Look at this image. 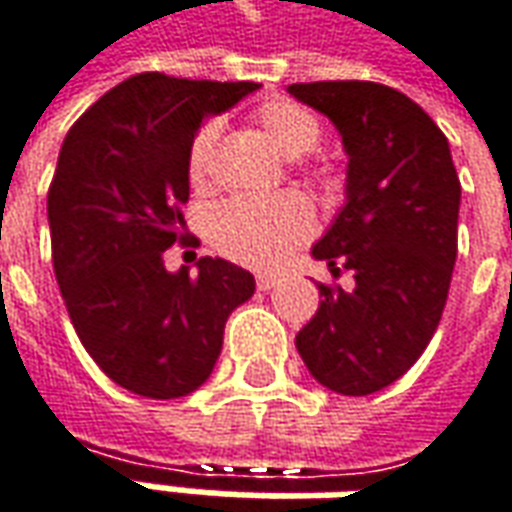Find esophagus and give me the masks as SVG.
Returning a JSON list of instances; mask_svg holds the SVG:
<instances>
[{
	"mask_svg": "<svg viewBox=\"0 0 512 512\" xmlns=\"http://www.w3.org/2000/svg\"><path fill=\"white\" fill-rule=\"evenodd\" d=\"M277 283H280V277H277V274H266V272L257 274V289L260 291H272Z\"/></svg>",
	"mask_w": 512,
	"mask_h": 512,
	"instance_id": "34e87169",
	"label": "esophagus"
}]
</instances>
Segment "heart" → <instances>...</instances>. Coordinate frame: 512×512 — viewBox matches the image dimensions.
<instances>
[{"mask_svg":"<svg viewBox=\"0 0 512 512\" xmlns=\"http://www.w3.org/2000/svg\"><path fill=\"white\" fill-rule=\"evenodd\" d=\"M255 127L283 158H303L320 144V121L306 107L272 98L255 110ZM218 124H203L186 150V178L195 189H206L212 178V155ZM314 232V206L300 192L272 198H232L212 212L209 238L215 249L235 263L269 269L294 252Z\"/></svg>","mask_w":512,"mask_h":512,"instance_id":"heart-1","label":"heart"}]
</instances>
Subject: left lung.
<instances>
[{"label": "left lung", "mask_w": 512, "mask_h": 512, "mask_svg": "<svg viewBox=\"0 0 512 512\" xmlns=\"http://www.w3.org/2000/svg\"><path fill=\"white\" fill-rule=\"evenodd\" d=\"M337 127L348 155L345 203L311 246L354 289H320L297 334L309 374L343 397L397 382L431 343L456 263L462 186L448 138L416 101L374 81L289 84Z\"/></svg>", "instance_id": "8db88e82"}]
</instances>
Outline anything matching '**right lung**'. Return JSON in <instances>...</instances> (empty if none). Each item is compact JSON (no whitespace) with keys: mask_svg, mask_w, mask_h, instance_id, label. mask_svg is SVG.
I'll list each match as a JSON object with an SVG mask.
<instances>
[{"mask_svg":"<svg viewBox=\"0 0 512 512\" xmlns=\"http://www.w3.org/2000/svg\"><path fill=\"white\" fill-rule=\"evenodd\" d=\"M260 90L255 81L138 73L81 115L47 192L53 269L81 345L115 385L178 399L209 379L229 314L255 277L223 257L167 272L184 240L186 150L209 115Z\"/></svg>","mask_w":512,"mask_h":512,"instance_id":"1","label":"right lung"}]
</instances>
